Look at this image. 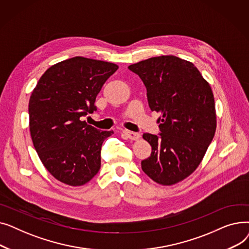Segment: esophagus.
Here are the masks:
<instances>
[{"mask_svg":"<svg viewBox=\"0 0 249 249\" xmlns=\"http://www.w3.org/2000/svg\"><path fill=\"white\" fill-rule=\"evenodd\" d=\"M124 134L131 140H138L140 138V134L138 133H135V132H132V131H128V130H125L124 131Z\"/></svg>","mask_w":249,"mask_h":249,"instance_id":"1","label":"esophagus"}]
</instances>
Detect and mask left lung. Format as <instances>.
Wrapping results in <instances>:
<instances>
[{
    "label": "left lung",
    "instance_id": "8db88e82",
    "mask_svg": "<svg viewBox=\"0 0 249 249\" xmlns=\"http://www.w3.org/2000/svg\"><path fill=\"white\" fill-rule=\"evenodd\" d=\"M128 69L145 85L151 111L161 115L160 136H142L152 148L141 161L142 171L161 186L178 184L197 169L215 135L212 89L191 61L174 55L151 57Z\"/></svg>",
    "mask_w": 249,
    "mask_h": 249
}]
</instances>
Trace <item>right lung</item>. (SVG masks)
I'll return each instance as SVG.
<instances>
[{
    "mask_svg": "<svg viewBox=\"0 0 249 249\" xmlns=\"http://www.w3.org/2000/svg\"><path fill=\"white\" fill-rule=\"evenodd\" d=\"M115 63L75 56L50 67L29 100L33 145L47 172L65 185L80 187L101 167V147L114 131H99L81 118L96 111L97 95Z\"/></svg>",
    "mask_w": 249,
    "mask_h": 249,
    "instance_id": "add662e5",
    "label": "right lung"
}]
</instances>
